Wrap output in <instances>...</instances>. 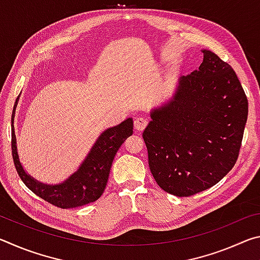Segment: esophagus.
Returning a JSON list of instances; mask_svg holds the SVG:
<instances>
[{
  "label": "esophagus",
  "mask_w": 260,
  "mask_h": 260,
  "mask_svg": "<svg viewBox=\"0 0 260 260\" xmlns=\"http://www.w3.org/2000/svg\"><path fill=\"white\" fill-rule=\"evenodd\" d=\"M147 125H148V119H147V118H143V117L135 118L134 127H135L136 131H143L147 127Z\"/></svg>",
  "instance_id": "34e87169"
}]
</instances>
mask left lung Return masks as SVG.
Returning <instances> with one entry per match:
<instances>
[{
  "label": "left lung",
  "instance_id": "1",
  "mask_svg": "<svg viewBox=\"0 0 260 260\" xmlns=\"http://www.w3.org/2000/svg\"><path fill=\"white\" fill-rule=\"evenodd\" d=\"M203 55L200 69L180 79L174 99L151 112L142 135L153 179L179 197L206 190L234 167L248 119L234 70L212 51Z\"/></svg>",
  "mask_w": 260,
  "mask_h": 260
}]
</instances>
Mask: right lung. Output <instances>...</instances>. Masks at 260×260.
<instances>
[{"instance_id": "right-lung-1", "label": "right lung", "mask_w": 260, "mask_h": 260, "mask_svg": "<svg viewBox=\"0 0 260 260\" xmlns=\"http://www.w3.org/2000/svg\"><path fill=\"white\" fill-rule=\"evenodd\" d=\"M17 101L18 98L11 116V150L17 173L26 187L40 199L60 209L78 208L99 200L107 186L114 156L124 141L133 134V120L128 118L118 126L103 132L76 173L63 183L47 186L29 177L19 161L14 127Z\"/></svg>"}]
</instances>
